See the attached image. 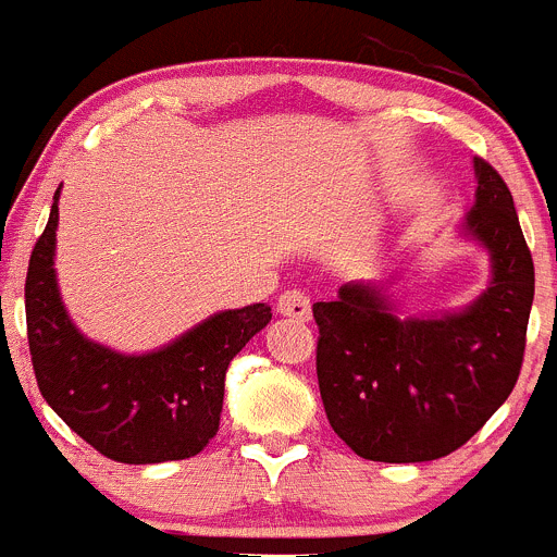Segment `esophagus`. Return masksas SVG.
<instances>
[{"instance_id":"1","label":"esophagus","mask_w":557,"mask_h":557,"mask_svg":"<svg viewBox=\"0 0 557 557\" xmlns=\"http://www.w3.org/2000/svg\"><path fill=\"white\" fill-rule=\"evenodd\" d=\"M278 314L289 317V320L306 322L311 317V304L309 295L300 293V289H287V293L278 295V304H275Z\"/></svg>"}]
</instances>
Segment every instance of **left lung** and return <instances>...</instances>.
<instances>
[{
  "label": "left lung",
  "mask_w": 557,
  "mask_h": 557,
  "mask_svg": "<svg viewBox=\"0 0 557 557\" xmlns=\"http://www.w3.org/2000/svg\"><path fill=\"white\" fill-rule=\"evenodd\" d=\"M465 235L490 251L492 282L468 309L399 317L374 284L314 304L317 380L333 432L372 462H429L473 437L517 385L533 306V257L500 174L475 158Z\"/></svg>",
  "instance_id": "1"
}]
</instances>
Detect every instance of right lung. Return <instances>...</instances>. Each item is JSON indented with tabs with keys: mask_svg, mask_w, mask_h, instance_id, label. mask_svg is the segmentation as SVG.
Returning <instances> with one entry per match:
<instances>
[{
	"mask_svg": "<svg viewBox=\"0 0 557 557\" xmlns=\"http://www.w3.org/2000/svg\"><path fill=\"white\" fill-rule=\"evenodd\" d=\"M60 188L49 224L26 270V338L37 388L51 410L114 462L188 459L219 432L232 358L270 322L253 304L199 322L177 342L147 355H123L78 333L62 306L54 273Z\"/></svg>",
	"mask_w": 557,
	"mask_h": 557,
	"instance_id": "obj_1",
	"label": "right lung"
}]
</instances>
